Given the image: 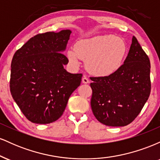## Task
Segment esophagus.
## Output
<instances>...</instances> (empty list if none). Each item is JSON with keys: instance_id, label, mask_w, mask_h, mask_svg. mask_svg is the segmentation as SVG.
<instances>
[{"instance_id": "obj_1", "label": "esophagus", "mask_w": 160, "mask_h": 160, "mask_svg": "<svg viewBox=\"0 0 160 160\" xmlns=\"http://www.w3.org/2000/svg\"><path fill=\"white\" fill-rule=\"evenodd\" d=\"M82 82H83V83H89V78H88L87 77L84 76L83 78H82Z\"/></svg>"}]
</instances>
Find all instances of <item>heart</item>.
I'll list each match as a JSON object with an SVG mask.
<instances>
[{"mask_svg": "<svg viewBox=\"0 0 160 160\" xmlns=\"http://www.w3.org/2000/svg\"><path fill=\"white\" fill-rule=\"evenodd\" d=\"M126 46L121 38L113 35L96 36L79 40L75 48H70L68 56L75 65L80 58L86 60V67L97 76L114 74L122 65Z\"/></svg>", "mask_w": 160, "mask_h": 160, "instance_id": "heart-1", "label": "heart"}]
</instances>
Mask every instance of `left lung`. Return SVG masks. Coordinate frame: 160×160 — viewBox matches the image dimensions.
Returning a JSON list of instances; mask_svg holds the SVG:
<instances>
[{
	"instance_id": "1",
	"label": "left lung",
	"mask_w": 160,
	"mask_h": 160,
	"mask_svg": "<svg viewBox=\"0 0 160 160\" xmlns=\"http://www.w3.org/2000/svg\"><path fill=\"white\" fill-rule=\"evenodd\" d=\"M150 63L137 38H132L123 65L114 74L90 78L92 111L108 126H125L140 113L150 94Z\"/></svg>"
}]
</instances>
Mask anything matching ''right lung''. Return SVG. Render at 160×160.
<instances>
[{
  "mask_svg": "<svg viewBox=\"0 0 160 160\" xmlns=\"http://www.w3.org/2000/svg\"><path fill=\"white\" fill-rule=\"evenodd\" d=\"M70 30L38 34L15 52L11 63L10 88L25 117L37 124L61 117L69 97L81 82L82 74L64 68L68 59L62 53Z\"/></svg>",
  "mask_w": 160,
  "mask_h": 160,
  "instance_id": "add662e5",
  "label": "right lung"
}]
</instances>
